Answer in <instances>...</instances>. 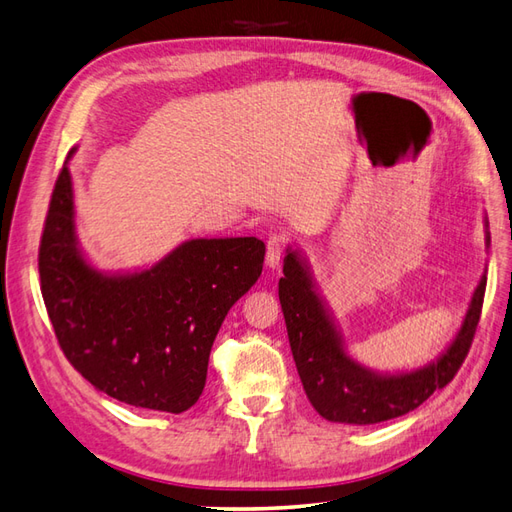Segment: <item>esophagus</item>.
Masks as SVG:
<instances>
[{
    "mask_svg": "<svg viewBox=\"0 0 512 512\" xmlns=\"http://www.w3.org/2000/svg\"><path fill=\"white\" fill-rule=\"evenodd\" d=\"M283 246H285V237L279 233H272L266 242V266L268 268H279L281 264V255H283Z\"/></svg>",
    "mask_w": 512,
    "mask_h": 512,
    "instance_id": "1",
    "label": "esophagus"
}]
</instances>
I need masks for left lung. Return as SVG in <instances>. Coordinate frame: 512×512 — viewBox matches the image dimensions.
Segmentation results:
<instances>
[{"mask_svg":"<svg viewBox=\"0 0 512 512\" xmlns=\"http://www.w3.org/2000/svg\"><path fill=\"white\" fill-rule=\"evenodd\" d=\"M484 227L489 248L486 218ZM484 290L486 277L482 275L456 338L434 362L406 373H379L347 353L336 320L318 294L310 264L296 248L288 246L279 279V301L296 371L314 410L334 423L373 425L419 408L434 390L445 388L465 362L480 320Z\"/></svg>","mask_w":512,"mask_h":512,"instance_id":"left-lung-1","label":"left lung"}]
</instances>
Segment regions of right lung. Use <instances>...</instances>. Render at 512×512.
<instances>
[{"label":"right lung","instance_id":"obj_1","mask_svg":"<svg viewBox=\"0 0 512 512\" xmlns=\"http://www.w3.org/2000/svg\"><path fill=\"white\" fill-rule=\"evenodd\" d=\"M264 255L257 237H198L150 268L102 272L80 248L65 161L41 237V292L65 358L89 384L128 406L178 414L202 395L213 340Z\"/></svg>","mask_w":512,"mask_h":512}]
</instances>
